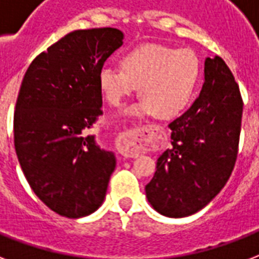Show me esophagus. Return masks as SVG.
<instances>
[{"label":"esophagus","mask_w":259,"mask_h":259,"mask_svg":"<svg viewBox=\"0 0 259 259\" xmlns=\"http://www.w3.org/2000/svg\"><path fill=\"white\" fill-rule=\"evenodd\" d=\"M118 152L125 157H137L144 149V132L142 129H126L117 138Z\"/></svg>","instance_id":"34e87169"}]
</instances>
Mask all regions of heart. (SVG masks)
Instances as JSON below:
<instances>
[{
  "mask_svg": "<svg viewBox=\"0 0 259 259\" xmlns=\"http://www.w3.org/2000/svg\"><path fill=\"white\" fill-rule=\"evenodd\" d=\"M199 79L200 63L195 52L161 44H142L130 51L122 59V70L105 66L99 71V87L111 106L121 105L140 86V102L123 111L133 118L180 115L192 101Z\"/></svg>",
  "mask_w": 259,
  "mask_h": 259,
  "instance_id": "heart-1",
  "label": "heart"
}]
</instances>
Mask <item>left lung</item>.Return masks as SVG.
<instances>
[{
  "mask_svg": "<svg viewBox=\"0 0 259 259\" xmlns=\"http://www.w3.org/2000/svg\"><path fill=\"white\" fill-rule=\"evenodd\" d=\"M243 102L234 75L219 56L204 62L196 101L169 123L172 148L158 157L146 199L158 213L184 218L221 192L238 154Z\"/></svg>",
  "mask_w": 259,
  "mask_h": 259,
  "instance_id": "obj_1",
  "label": "left lung"
}]
</instances>
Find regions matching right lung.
<instances>
[{
  "label": "right lung",
  "mask_w": 259,
  "mask_h": 259,
  "mask_svg": "<svg viewBox=\"0 0 259 259\" xmlns=\"http://www.w3.org/2000/svg\"><path fill=\"white\" fill-rule=\"evenodd\" d=\"M122 44L115 28L74 30L38 55L22 79L16 154L36 196L62 217H87L105 200L117 160L87 129L102 114L99 71Z\"/></svg>",
  "instance_id": "right-lung-1"
}]
</instances>
